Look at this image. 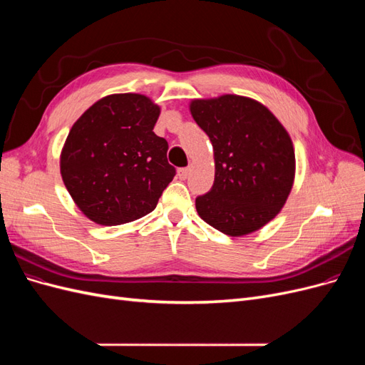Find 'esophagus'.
Listing matches in <instances>:
<instances>
[{
    "instance_id": "obj_1",
    "label": "esophagus",
    "mask_w": 365,
    "mask_h": 365,
    "mask_svg": "<svg viewBox=\"0 0 365 365\" xmlns=\"http://www.w3.org/2000/svg\"><path fill=\"white\" fill-rule=\"evenodd\" d=\"M190 175V169L189 168H182V169H178V176L181 180H185L187 176Z\"/></svg>"
}]
</instances>
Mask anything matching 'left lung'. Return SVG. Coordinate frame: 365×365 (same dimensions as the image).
Instances as JSON below:
<instances>
[{
  "mask_svg": "<svg viewBox=\"0 0 365 365\" xmlns=\"http://www.w3.org/2000/svg\"><path fill=\"white\" fill-rule=\"evenodd\" d=\"M190 113L212 141L216 168L213 187L196 197L197 215L228 236L262 228L292 189L295 155L288 132L248 97L193 101Z\"/></svg>",
  "mask_w": 365,
  "mask_h": 365,
  "instance_id": "1",
  "label": "left lung"
}]
</instances>
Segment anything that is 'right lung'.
<instances>
[{"instance_id": "add662e5", "label": "right lung", "mask_w": 365, "mask_h": 365, "mask_svg": "<svg viewBox=\"0 0 365 365\" xmlns=\"http://www.w3.org/2000/svg\"><path fill=\"white\" fill-rule=\"evenodd\" d=\"M160 108L141 94L101 98L73 125L61 153L65 187L83 215L120 225L155 210L176 173L155 135Z\"/></svg>"}]
</instances>
